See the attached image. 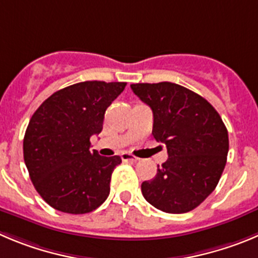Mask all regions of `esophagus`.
<instances>
[{
    "instance_id": "esophagus-1",
    "label": "esophagus",
    "mask_w": 258,
    "mask_h": 258,
    "mask_svg": "<svg viewBox=\"0 0 258 258\" xmlns=\"http://www.w3.org/2000/svg\"><path fill=\"white\" fill-rule=\"evenodd\" d=\"M121 158L123 162H137L139 160V158H136V156H134L130 153H122Z\"/></svg>"
}]
</instances>
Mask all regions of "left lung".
Instances as JSON below:
<instances>
[{"label":"left lung","instance_id":"8db88e82","mask_svg":"<svg viewBox=\"0 0 258 258\" xmlns=\"http://www.w3.org/2000/svg\"><path fill=\"white\" fill-rule=\"evenodd\" d=\"M131 89L153 110V136L169 156L141 192L164 213H188L218 186L229 150L227 127L208 100L184 86L164 81Z\"/></svg>","mask_w":258,"mask_h":258}]
</instances>
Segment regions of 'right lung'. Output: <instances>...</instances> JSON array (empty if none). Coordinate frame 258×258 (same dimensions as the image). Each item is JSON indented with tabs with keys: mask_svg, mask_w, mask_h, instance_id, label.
<instances>
[{
	"mask_svg": "<svg viewBox=\"0 0 258 258\" xmlns=\"http://www.w3.org/2000/svg\"><path fill=\"white\" fill-rule=\"evenodd\" d=\"M126 83L84 81L53 93L34 112L24 136V160L38 194L56 210L86 214L109 196L118 155L90 150L107 108Z\"/></svg>",
	"mask_w": 258,
	"mask_h": 258,
	"instance_id": "obj_1",
	"label": "right lung"
}]
</instances>
